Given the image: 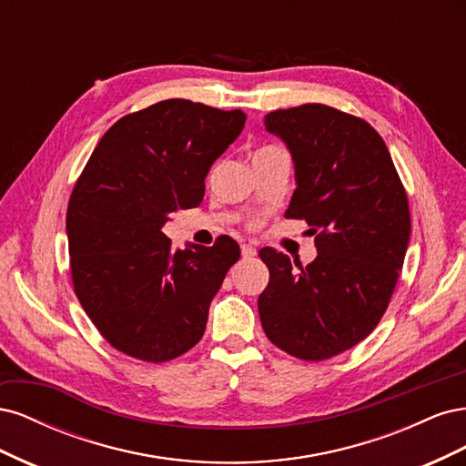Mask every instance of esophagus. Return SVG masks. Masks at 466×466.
Segmentation results:
<instances>
[{
	"instance_id": "34e87169",
	"label": "esophagus",
	"mask_w": 466,
	"mask_h": 466,
	"mask_svg": "<svg viewBox=\"0 0 466 466\" xmlns=\"http://www.w3.org/2000/svg\"><path fill=\"white\" fill-rule=\"evenodd\" d=\"M241 255H243V258L257 257V248L252 247V245H243V247H241Z\"/></svg>"
}]
</instances>
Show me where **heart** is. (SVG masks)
<instances>
[{
	"mask_svg": "<svg viewBox=\"0 0 466 466\" xmlns=\"http://www.w3.org/2000/svg\"><path fill=\"white\" fill-rule=\"evenodd\" d=\"M258 225H260V219H258V218L250 221V228H258Z\"/></svg>",
	"mask_w": 466,
	"mask_h": 466,
	"instance_id": "b5f03b06",
	"label": "heart"
}]
</instances>
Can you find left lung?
Segmentation results:
<instances>
[{
  "instance_id": "8db88e82",
  "label": "left lung",
  "mask_w": 466,
  "mask_h": 466,
  "mask_svg": "<svg viewBox=\"0 0 466 466\" xmlns=\"http://www.w3.org/2000/svg\"><path fill=\"white\" fill-rule=\"evenodd\" d=\"M286 142L298 188L286 211L305 219L317 258L260 248L270 281L258 298L266 336L305 361H322L368 338L385 315L410 238V209L390 153L371 124L309 103L264 116Z\"/></svg>"
}]
</instances>
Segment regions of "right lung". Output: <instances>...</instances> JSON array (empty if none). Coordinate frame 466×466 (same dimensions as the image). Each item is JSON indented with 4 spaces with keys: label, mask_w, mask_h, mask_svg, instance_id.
<instances>
[{
    "label": "right lung",
    "mask_w": 466,
    "mask_h": 466,
    "mask_svg": "<svg viewBox=\"0 0 466 466\" xmlns=\"http://www.w3.org/2000/svg\"><path fill=\"white\" fill-rule=\"evenodd\" d=\"M245 120L238 108L168 98L122 116L79 175L66 216L74 291L122 354L163 363L200 342L241 250L228 235L173 250L163 228L202 202L209 167Z\"/></svg>",
    "instance_id": "1"
}]
</instances>
